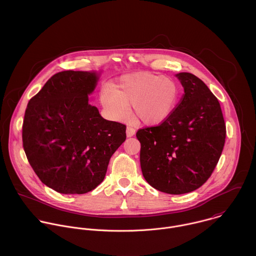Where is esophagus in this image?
Returning a JSON list of instances; mask_svg holds the SVG:
<instances>
[{
  "label": "esophagus",
  "mask_w": 256,
  "mask_h": 256,
  "mask_svg": "<svg viewBox=\"0 0 256 256\" xmlns=\"http://www.w3.org/2000/svg\"><path fill=\"white\" fill-rule=\"evenodd\" d=\"M135 129L133 127H130L128 126L127 127V130H126V134H127V137H132L134 134H135Z\"/></svg>",
  "instance_id": "esophagus-1"
}]
</instances>
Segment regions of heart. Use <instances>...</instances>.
<instances>
[{
    "mask_svg": "<svg viewBox=\"0 0 256 256\" xmlns=\"http://www.w3.org/2000/svg\"><path fill=\"white\" fill-rule=\"evenodd\" d=\"M180 88L168 78L150 73L122 76L113 88H104L100 94L102 106L116 120H125L132 106V115L144 124L164 121L176 108Z\"/></svg>",
    "mask_w": 256,
    "mask_h": 256,
    "instance_id": "obj_1",
    "label": "heart"
}]
</instances>
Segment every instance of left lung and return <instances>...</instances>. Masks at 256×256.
Returning <instances> with one entry per match:
<instances>
[{
  "mask_svg": "<svg viewBox=\"0 0 256 256\" xmlns=\"http://www.w3.org/2000/svg\"><path fill=\"white\" fill-rule=\"evenodd\" d=\"M176 76L184 88L178 104L164 121L136 133L146 182L174 195L194 191L208 180L226 133L218 98L209 88L192 74Z\"/></svg>",
  "mask_w": 256,
  "mask_h": 256,
  "instance_id": "left-lung-1",
  "label": "left lung"
}]
</instances>
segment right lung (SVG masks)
<instances>
[{"label": "right lung", "instance_id": "add662e5", "mask_svg": "<svg viewBox=\"0 0 256 256\" xmlns=\"http://www.w3.org/2000/svg\"><path fill=\"white\" fill-rule=\"evenodd\" d=\"M96 73L53 74L28 102L22 146L41 182L62 194H84L104 182L110 158L126 140V125L88 104Z\"/></svg>", "mask_w": 256, "mask_h": 256}]
</instances>
